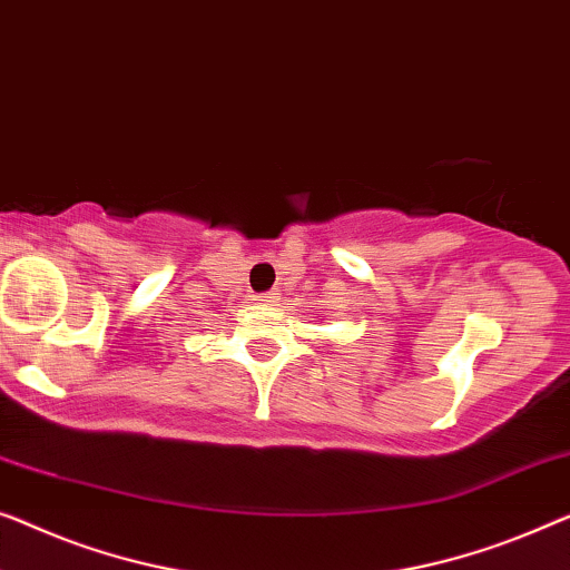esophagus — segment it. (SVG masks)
Returning <instances> with one entry per match:
<instances>
[{
  "label": "esophagus",
  "instance_id": "esophagus-1",
  "mask_svg": "<svg viewBox=\"0 0 570 570\" xmlns=\"http://www.w3.org/2000/svg\"><path fill=\"white\" fill-rule=\"evenodd\" d=\"M254 301H257L259 305H277V301H279V293H275V291H269V293L254 295Z\"/></svg>",
  "mask_w": 570,
  "mask_h": 570
}]
</instances>
